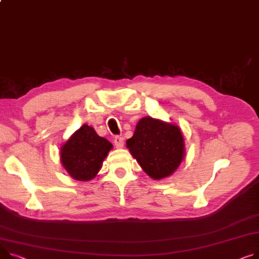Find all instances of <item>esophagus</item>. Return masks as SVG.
I'll use <instances>...</instances> for the list:
<instances>
[{
    "label": "esophagus",
    "instance_id": "esophagus-1",
    "mask_svg": "<svg viewBox=\"0 0 259 259\" xmlns=\"http://www.w3.org/2000/svg\"><path fill=\"white\" fill-rule=\"evenodd\" d=\"M114 145H115V148L122 149V148L124 147V139H123V137L115 136V139H114Z\"/></svg>",
    "mask_w": 259,
    "mask_h": 259
}]
</instances>
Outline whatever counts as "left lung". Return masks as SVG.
<instances>
[{"label": "left lung", "mask_w": 259, "mask_h": 259, "mask_svg": "<svg viewBox=\"0 0 259 259\" xmlns=\"http://www.w3.org/2000/svg\"><path fill=\"white\" fill-rule=\"evenodd\" d=\"M132 156L154 180L173 175L185 156V144L178 125L145 116L126 142Z\"/></svg>", "instance_id": "8db88e82"}]
</instances>
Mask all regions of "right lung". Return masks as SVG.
Here are the masks:
<instances>
[{
  "label": "right lung",
  "instance_id": "add662e5",
  "mask_svg": "<svg viewBox=\"0 0 259 259\" xmlns=\"http://www.w3.org/2000/svg\"><path fill=\"white\" fill-rule=\"evenodd\" d=\"M111 149L110 142L84 124L61 146L60 161L73 179L90 181L98 175Z\"/></svg>",
  "mask_w": 259,
  "mask_h": 259
}]
</instances>
